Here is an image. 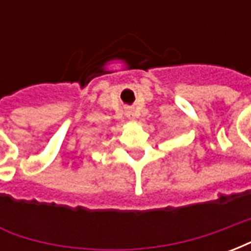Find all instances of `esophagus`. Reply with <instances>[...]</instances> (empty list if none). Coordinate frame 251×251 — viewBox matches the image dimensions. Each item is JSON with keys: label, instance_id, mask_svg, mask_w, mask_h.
Masks as SVG:
<instances>
[{"label": "esophagus", "instance_id": "34e87169", "mask_svg": "<svg viewBox=\"0 0 251 251\" xmlns=\"http://www.w3.org/2000/svg\"><path fill=\"white\" fill-rule=\"evenodd\" d=\"M125 115L130 121H134L137 118V113H136V110H134V109H126Z\"/></svg>", "mask_w": 251, "mask_h": 251}]
</instances>
